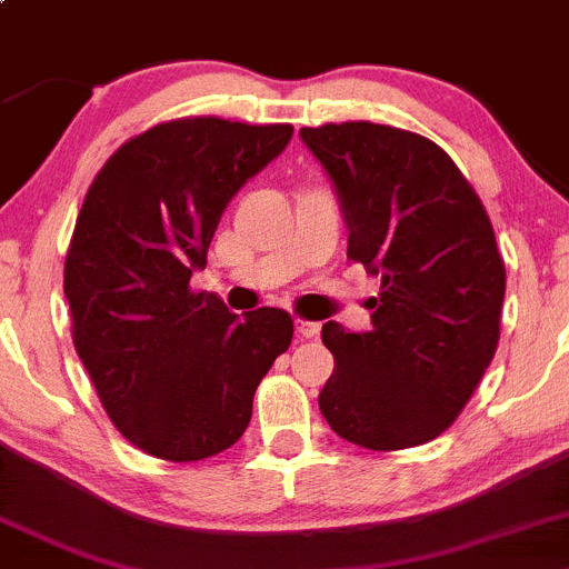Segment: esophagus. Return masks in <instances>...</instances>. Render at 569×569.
<instances>
[{
  "label": "esophagus",
  "mask_w": 569,
  "mask_h": 569,
  "mask_svg": "<svg viewBox=\"0 0 569 569\" xmlns=\"http://www.w3.org/2000/svg\"><path fill=\"white\" fill-rule=\"evenodd\" d=\"M297 332H300V338L310 340L316 338V335L321 332V325L319 321H308V319H297Z\"/></svg>",
  "instance_id": "esophagus-1"
}]
</instances>
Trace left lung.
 Instances as JSON below:
<instances>
[{
	"label": "left lung",
	"mask_w": 569,
	"mask_h": 569,
	"mask_svg": "<svg viewBox=\"0 0 569 569\" xmlns=\"http://www.w3.org/2000/svg\"><path fill=\"white\" fill-rule=\"evenodd\" d=\"M338 190L349 259L381 274L370 332L321 327L319 409L340 439L406 450L445 433L493 360L505 261L480 196L426 136L376 122L300 130Z\"/></svg>",
	"instance_id": "left-lung-1"
}]
</instances>
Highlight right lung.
Here are the masks:
<instances>
[{
  "label": "right lung",
  "mask_w": 569,
  "mask_h": 569,
  "mask_svg": "<svg viewBox=\"0 0 569 569\" xmlns=\"http://www.w3.org/2000/svg\"><path fill=\"white\" fill-rule=\"evenodd\" d=\"M291 124L182 117L133 136L89 184L68 256L73 346L119 433L171 463L229 450L289 349L280 308L231 313L190 286L231 196L289 143Z\"/></svg>",
  "instance_id": "right-lung-1"
}]
</instances>
